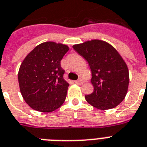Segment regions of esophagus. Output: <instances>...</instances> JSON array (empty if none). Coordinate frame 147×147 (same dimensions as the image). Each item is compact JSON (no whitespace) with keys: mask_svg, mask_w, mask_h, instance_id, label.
<instances>
[{"mask_svg":"<svg viewBox=\"0 0 147 147\" xmlns=\"http://www.w3.org/2000/svg\"><path fill=\"white\" fill-rule=\"evenodd\" d=\"M75 83L77 84H83V81L81 79H79V80H78V81H75Z\"/></svg>","mask_w":147,"mask_h":147,"instance_id":"34e87169","label":"esophagus"}]
</instances>
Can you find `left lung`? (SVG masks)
Returning a JSON list of instances; mask_svg holds the SVG:
<instances>
[{"instance_id":"obj_1","label":"left lung","mask_w":147,"mask_h":147,"mask_svg":"<svg viewBox=\"0 0 147 147\" xmlns=\"http://www.w3.org/2000/svg\"><path fill=\"white\" fill-rule=\"evenodd\" d=\"M73 49L89 63L93 92L85 96L92 107L108 110L119 105L125 98L129 83V69L125 60L111 44L92 39L74 45Z\"/></svg>"}]
</instances>
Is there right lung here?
I'll list each match as a JSON object with an SVG mask.
<instances>
[{"label":"right lung","mask_w":147,"mask_h":147,"mask_svg":"<svg viewBox=\"0 0 147 147\" xmlns=\"http://www.w3.org/2000/svg\"><path fill=\"white\" fill-rule=\"evenodd\" d=\"M69 49L62 43L45 42L25 57L18 73L21 93L35 111L52 112L63 104L69 83L63 79L60 60Z\"/></svg>","instance_id":"1"}]
</instances>
